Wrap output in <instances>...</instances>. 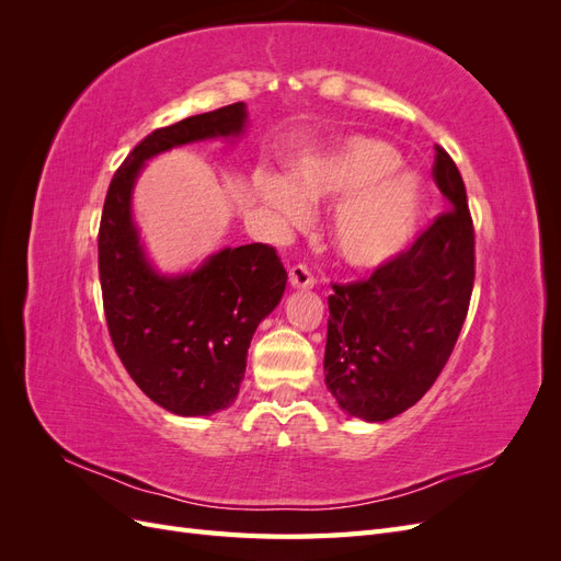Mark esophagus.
Instances as JSON below:
<instances>
[{"label":"esophagus","instance_id":"34e87169","mask_svg":"<svg viewBox=\"0 0 561 561\" xmlns=\"http://www.w3.org/2000/svg\"><path fill=\"white\" fill-rule=\"evenodd\" d=\"M290 285L297 287V290H311L313 287V276L311 271L304 266V264H297L290 268Z\"/></svg>","mask_w":561,"mask_h":561}]
</instances>
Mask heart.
<instances>
[{
    "mask_svg": "<svg viewBox=\"0 0 561 561\" xmlns=\"http://www.w3.org/2000/svg\"><path fill=\"white\" fill-rule=\"evenodd\" d=\"M398 151L371 138H351L295 161L290 181L262 178L260 198L285 222L307 217V201H337L330 241L351 268H379L412 243L423 215L416 175L398 171Z\"/></svg>",
    "mask_w": 561,
    "mask_h": 561,
    "instance_id": "b5f03b06",
    "label": "heart"
}]
</instances>
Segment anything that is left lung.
I'll return each mask as SVG.
<instances>
[{"instance_id":"8db88e82","label":"left lung","mask_w":561,"mask_h":561,"mask_svg":"<svg viewBox=\"0 0 561 561\" xmlns=\"http://www.w3.org/2000/svg\"><path fill=\"white\" fill-rule=\"evenodd\" d=\"M433 178L447 213L363 283L334 285L325 383L348 416L381 423L435 383L463 328L474 280V233L463 178L445 149Z\"/></svg>"}]
</instances>
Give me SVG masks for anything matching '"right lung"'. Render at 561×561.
Masks as SVG:
<instances>
[{"label":"right lung","mask_w":561,"mask_h":561,"mask_svg":"<svg viewBox=\"0 0 561 561\" xmlns=\"http://www.w3.org/2000/svg\"><path fill=\"white\" fill-rule=\"evenodd\" d=\"M236 103L159 128L114 173L98 233V266L114 348L142 393L178 416H210L239 396L252 334L278 307L287 271L274 248H225L198 266L163 274L133 217L147 161L184 145L245 135Z\"/></svg>","instance_id":"1"}]
</instances>
